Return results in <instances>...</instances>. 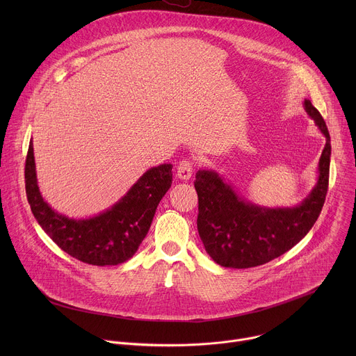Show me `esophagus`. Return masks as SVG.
<instances>
[{"mask_svg": "<svg viewBox=\"0 0 356 356\" xmlns=\"http://www.w3.org/2000/svg\"><path fill=\"white\" fill-rule=\"evenodd\" d=\"M193 175V162L188 159H184L177 166V177L181 180H188Z\"/></svg>", "mask_w": 356, "mask_h": 356, "instance_id": "obj_1", "label": "esophagus"}]
</instances>
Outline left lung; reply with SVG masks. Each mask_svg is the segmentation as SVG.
<instances>
[{
  "label": "left lung",
  "mask_w": 356,
  "mask_h": 356,
  "mask_svg": "<svg viewBox=\"0 0 356 356\" xmlns=\"http://www.w3.org/2000/svg\"><path fill=\"white\" fill-rule=\"evenodd\" d=\"M304 108L327 140L317 184L300 206L259 207L241 198L214 170L195 173L197 229L207 253L218 265L246 269L268 264L298 243L316 224L328 190L331 139L325 121L310 99H304Z\"/></svg>",
  "instance_id": "8db88e82"
}]
</instances>
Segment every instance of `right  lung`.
Masks as SVG:
<instances>
[{"instance_id":"add662e5","label":"right lung","mask_w":356,"mask_h":356,"mask_svg":"<svg viewBox=\"0 0 356 356\" xmlns=\"http://www.w3.org/2000/svg\"><path fill=\"white\" fill-rule=\"evenodd\" d=\"M172 165L152 168L107 211L86 220L62 216L42 198L33 145L25 162V188L32 214L42 229L70 257L94 266L120 265L134 257L146 236L162 197L172 186Z\"/></svg>"}]
</instances>
